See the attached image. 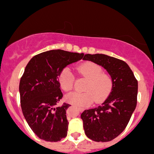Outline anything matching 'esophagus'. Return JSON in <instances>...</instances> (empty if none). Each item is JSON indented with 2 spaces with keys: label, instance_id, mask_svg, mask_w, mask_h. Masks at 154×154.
Here are the masks:
<instances>
[{
  "label": "esophagus",
  "instance_id": "obj_1",
  "mask_svg": "<svg viewBox=\"0 0 154 154\" xmlns=\"http://www.w3.org/2000/svg\"><path fill=\"white\" fill-rule=\"evenodd\" d=\"M77 108L78 109V110H79V111H80V112H83V110H84V109H83V107H80V106H77Z\"/></svg>",
  "mask_w": 154,
  "mask_h": 154
}]
</instances>
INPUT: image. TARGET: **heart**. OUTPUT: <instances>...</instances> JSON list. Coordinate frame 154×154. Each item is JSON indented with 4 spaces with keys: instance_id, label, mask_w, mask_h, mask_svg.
Instances as JSON below:
<instances>
[{
    "instance_id": "1",
    "label": "heart",
    "mask_w": 154,
    "mask_h": 154,
    "mask_svg": "<svg viewBox=\"0 0 154 154\" xmlns=\"http://www.w3.org/2000/svg\"><path fill=\"white\" fill-rule=\"evenodd\" d=\"M78 72L88 79L84 86L85 92H72L66 95L68 103L77 106H87L94 99L95 103H100L109 94L112 88V78L102 68L91 62H86L77 68ZM74 77L69 68H63L59 74V83L65 91L72 89Z\"/></svg>"
}]
</instances>
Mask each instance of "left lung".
Returning a JSON list of instances; mask_svg holds the SVG:
<instances>
[{
	"label": "left lung",
	"instance_id": "left-lung-1",
	"mask_svg": "<svg viewBox=\"0 0 154 154\" xmlns=\"http://www.w3.org/2000/svg\"><path fill=\"white\" fill-rule=\"evenodd\" d=\"M83 60L102 66L112 78L109 95L100 106L81 114L85 133L94 142L112 141L127 127L137 103L138 81L128 65L105 54H86Z\"/></svg>",
	"mask_w": 154,
	"mask_h": 154
}]
</instances>
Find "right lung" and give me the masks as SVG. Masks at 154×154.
I'll return each mask as SVG.
<instances>
[{
    "label": "right lung",
    "instance_id": "add662e5",
    "mask_svg": "<svg viewBox=\"0 0 154 154\" xmlns=\"http://www.w3.org/2000/svg\"><path fill=\"white\" fill-rule=\"evenodd\" d=\"M83 57V54L51 50L34 56L26 66L19 83L21 110L39 139L58 142L67 136L66 109L71 105L57 106L63 96L58 77L68 65Z\"/></svg>",
    "mask_w": 154,
    "mask_h": 154
}]
</instances>
